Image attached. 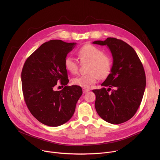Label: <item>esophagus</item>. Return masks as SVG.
Masks as SVG:
<instances>
[{
  "mask_svg": "<svg viewBox=\"0 0 160 160\" xmlns=\"http://www.w3.org/2000/svg\"><path fill=\"white\" fill-rule=\"evenodd\" d=\"M88 91H89V90L87 89V88H83V94H85V93L88 92Z\"/></svg>",
  "mask_w": 160,
  "mask_h": 160,
  "instance_id": "1",
  "label": "esophagus"
}]
</instances>
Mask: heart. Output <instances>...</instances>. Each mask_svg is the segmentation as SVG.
<instances>
[{"label":"heart","mask_w":160,"mask_h":160,"mask_svg":"<svg viewBox=\"0 0 160 160\" xmlns=\"http://www.w3.org/2000/svg\"><path fill=\"white\" fill-rule=\"evenodd\" d=\"M77 54L82 63L88 62L87 68L88 73L73 78V84L87 88L96 83L98 78L102 79L109 75L111 69V59L102 50L93 45L86 44L77 50ZM64 66L68 72L75 74L78 72V62L74 58L68 56L64 60Z\"/></svg>","instance_id":"b5f03b06"}]
</instances>
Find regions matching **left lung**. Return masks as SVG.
<instances>
[{
  "label": "left lung",
  "mask_w": 160,
  "mask_h": 160,
  "mask_svg": "<svg viewBox=\"0 0 160 160\" xmlns=\"http://www.w3.org/2000/svg\"><path fill=\"white\" fill-rule=\"evenodd\" d=\"M92 43L107 45L113 60L110 73L101 84L108 88L92 90L96 111L108 123L125 122L133 117L144 96L146 81L143 65L135 50L123 40L109 37Z\"/></svg>",
  "instance_id": "left-lung-1"
}]
</instances>
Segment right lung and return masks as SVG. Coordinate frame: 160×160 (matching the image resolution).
<instances>
[{"instance_id":"add662e5","label":"right lung","mask_w":160,"mask_h":160,"mask_svg":"<svg viewBox=\"0 0 160 160\" xmlns=\"http://www.w3.org/2000/svg\"><path fill=\"white\" fill-rule=\"evenodd\" d=\"M77 43L51 40L41 45L25 61L21 72L25 101L32 115L42 123L58 127L73 115L76 104L82 94L78 85L69 82L64 60ZM65 87L55 90L57 83Z\"/></svg>"}]
</instances>
